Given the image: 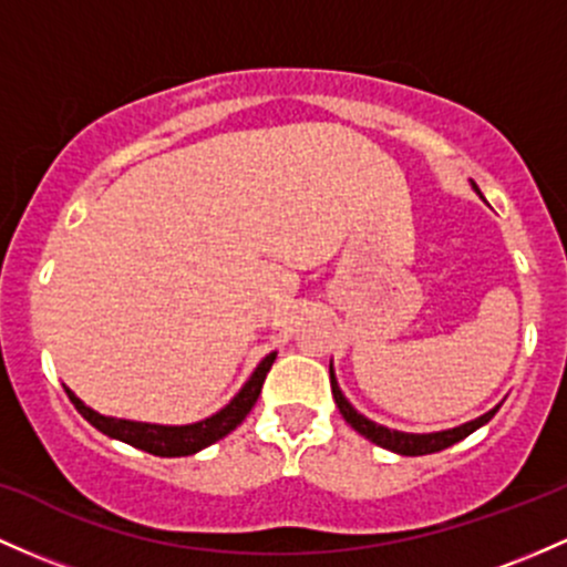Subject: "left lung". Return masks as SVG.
<instances>
[{
  "label": "left lung",
  "instance_id": "8db88e82",
  "mask_svg": "<svg viewBox=\"0 0 567 567\" xmlns=\"http://www.w3.org/2000/svg\"><path fill=\"white\" fill-rule=\"evenodd\" d=\"M331 390H333V401H336V406H339L341 416L350 422L354 431H358L360 435H365L369 441H374L377 446H384V450L398 452V455H406V457L433 455V452H441V450H446V446L457 444V441H463L465 435H471L482 425H487V422L495 416L497 409H501V403H497V406L489 409L487 414L476 416V420L465 422V425H460V427H452V431L403 433V431H390V427H384V425H377V422H371L369 416L354 412L352 403L347 401L344 393L339 390V382H336V374H333V365H331Z\"/></svg>",
  "mask_w": 567,
  "mask_h": 567
}]
</instances>
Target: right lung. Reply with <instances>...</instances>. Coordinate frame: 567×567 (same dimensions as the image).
I'll use <instances>...</instances> for the list:
<instances>
[{
    "label": "right lung",
    "instance_id": "obj_1",
    "mask_svg": "<svg viewBox=\"0 0 567 567\" xmlns=\"http://www.w3.org/2000/svg\"><path fill=\"white\" fill-rule=\"evenodd\" d=\"M274 358H277V352H269L264 360H260L258 369H255L252 377L245 382V388H241L239 393H236L231 401L220 409V412L207 416V420L202 422H193V425H151V422L104 416L93 412L91 406H85V403L80 401L70 388L64 390L66 395H70V401L74 403V409H78V412L83 414L96 431L110 435V439L123 441V444H132L136 450L151 452V455H158V457H188V455H196V452H202L204 446L220 441L223 435L231 433L236 425H241V420L250 414L255 401H258L260 388H264V379L269 374Z\"/></svg>",
    "mask_w": 567,
    "mask_h": 567
}]
</instances>
